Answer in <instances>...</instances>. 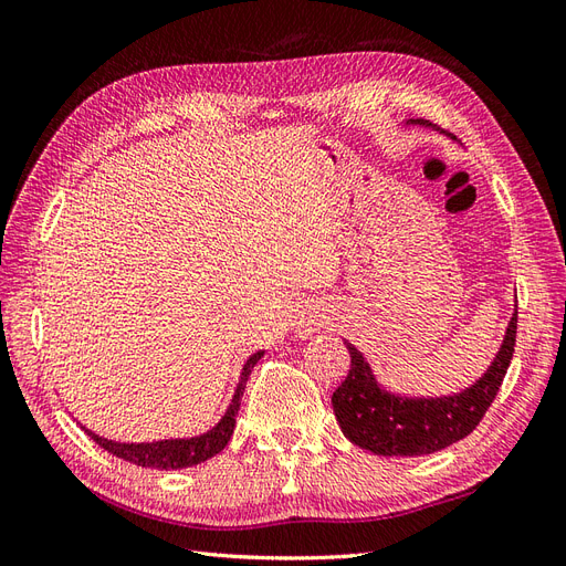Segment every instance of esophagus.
Returning <instances> with one entry per match:
<instances>
[{
	"label": "esophagus",
	"instance_id": "34e87169",
	"mask_svg": "<svg viewBox=\"0 0 566 566\" xmlns=\"http://www.w3.org/2000/svg\"><path fill=\"white\" fill-rule=\"evenodd\" d=\"M318 325H321V316L316 312H304L300 316V321H297V331L302 335H310V333H314L318 328Z\"/></svg>",
	"mask_w": 566,
	"mask_h": 566
}]
</instances>
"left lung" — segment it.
Masks as SVG:
<instances>
[{
    "label": "left lung",
    "instance_id": "8db88e82",
    "mask_svg": "<svg viewBox=\"0 0 566 566\" xmlns=\"http://www.w3.org/2000/svg\"><path fill=\"white\" fill-rule=\"evenodd\" d=\"M420 123V119H418ZM517 342V312L503 347L484 378L470 389L443 399H403L375 382L364 356L347 342L349 373L333 391L335 418L345 437L378 455H427L468 437L499 397Z\"/></svg>",
    "mask_w": 566,
    "mask_h": 566
}]
</instances>
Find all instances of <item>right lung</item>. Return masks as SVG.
Wrapping results in <instances>:
<instances>
[{
  "mask_svg": "<svg viewBox=\"0 0 566 566\" xmlns=\"http://www.w3.org/2000/svg\"><path fill=\"white\" fill-rule=\"evenodd\" d=\"M262 354L264 352H256L248 358V364L243 366V373H241V382H238V389L233 394L231 406L227 408L224 418H221L210 432H205L200 437L165 439V441H153V443H119V441H108L90 430H84V432H87L101 449H106L108 453L123 458L127 462H134V465L153 468V470H181V468L198 465V462H205L208 458L217 455L229 443V439L233 434V427H235L238 408H241L245 382L250 378L254 364L262 358Z\"/></svg>",
  "mask_w": 566,
  "mask_h": 566,
  "instance_id": "right-lung-1",
  "label": "right lung"
}]
</instances>
